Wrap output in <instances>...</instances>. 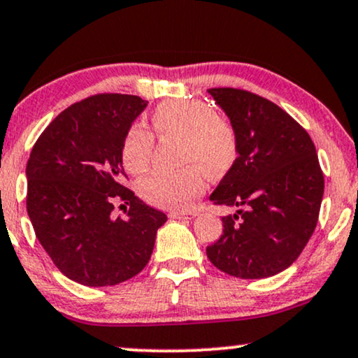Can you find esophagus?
<instances>
[{
    "instance_id": "34e87169",
    "label": "esophagus",
    "mask_w": 358,
    "mask_h": 358,
    "mask_svg": "<svg viewBox=\"0 0 358 358\" xmlns=\"http://www.w3.org/2000/svg\"><path fill=\"white\" fill-rule=\"evenodd\" d=\"M196 210H171L169 217L171 219H192L196 217Z\"/></svg>"
}]
</instances>
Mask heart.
<instances>
[{
  "mask_svg": "<svg viewBox=\"0 0 358 358\" xmlns=\"http://www.w3.org/2000/svg\"><path fill=\"white\" fill-rule=\"evenodd\" d=\"M152 129L159 138L180 139L178 172H154L141 182V194L152 204L182 209L206 187L204 169L209 176L231 171L239 152L237 132L227 119L220 117L209 104L196 99L169 101L152 114ZM152 134L143 126L131 127L122 145V164L134 176L151 166Z\"/></svg>",
  "mask_w": 358,
  "mask_h": 358,
  "instance_id": "b5f03b06",
  "label": "heart"
}]
</instances>
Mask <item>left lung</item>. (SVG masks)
Returning <instances> with one entry per match:
<instances>
[{
    "mask_svg": "<svg viewBox=\"0 0 358 358\" xmlns=\"http://www.w3.org/2000/svg\"><path fill=\"white\" fill-rule=\"evenodd\" d=\"M209 94L236 129L239 152L209 196L237 210L222 217L207 257L232 277L266 279L292 266L314 234L324 197L315 145L268 99L232 87Z\"/></svg>",
    "mask_w": 358,
    "mask_h": 358,
    "instance_id": "obj_1",
    "label": "left lung"
}]
</instances>
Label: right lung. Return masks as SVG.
I'll return each instance as SVG.
<instances>
[{
    "instance_id": "obj_1",
    "label": "right lung",
    "mask_w": 358,
    "mask_h": 358,
    "mask_svg": "<svg viewBox=\"0 0 358 358\" xmlns=\"http://www.w3.org/2000/svg\"><path fill=\"white\" fill-rule=\"evenodd\" d=\"M145 106L138 96H91L64 109L31 151L29 220L55 266L81 285H116L138 275L167 220L122 186V145ZM116 199L130 204L124 218L112 214Z\"/></svg>"
}]
</instances>
